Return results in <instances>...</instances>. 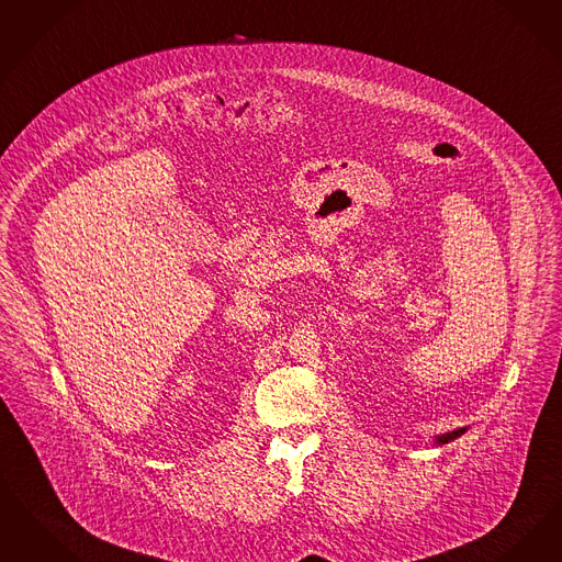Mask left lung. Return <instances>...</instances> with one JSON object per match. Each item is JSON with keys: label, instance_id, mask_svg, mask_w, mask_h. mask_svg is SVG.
<instances>
[{"label": "left lung", "instance_id": "1", "mask_svg": "<svg viewBox=\"0 0 562 562\" xmlns=\"http://www.w3.org/2000/svg\"><path fill=\"white\" fill-rule=\"evenodd\" d=\"M467 428H456V430H451V432H446V435H441V437H437V441L435 443H439V446H443V443H449V441H453V439H458L462 432H464Z\"/></svg>", "mask_w": 562, "mask_h": 562}]
</instances>
